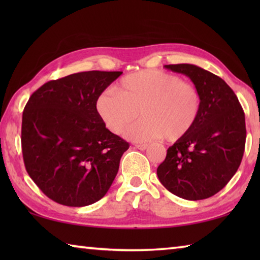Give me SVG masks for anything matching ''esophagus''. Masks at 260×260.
I'll use <instances>...</instances> for the list:
<instances>
[{
    "instance_id": "34e87169",
    "label": "esophagus",
    "mask_w": 260,
    "mask_h": 260,
    "mask_svg": "<svg viewBox=\"0 0 260 260\" xmlns=\"http://www.w3.org/2000/svg\"><path fill=\"white\" fill-rule=\"evenodd\" d=\"M135 148L140 149V150H146V149L148 148V144H146V143H138V144H135Z\"/></svg>"
}]
</instances>
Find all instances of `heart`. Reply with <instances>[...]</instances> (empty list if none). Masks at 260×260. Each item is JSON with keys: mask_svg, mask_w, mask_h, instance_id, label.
I'll list each match as a JSON object with an SVG mask.
<instances>
[{"mask_svg": "<svg viewBox=\"0 0 260 260\" xmlns=\"http://www.w3.org/2000/svg\"><path fill=\"white\" fill-rule=\"evenodd\" d=\"M202 105V94L192 82L157 70L128 74L114 90H104L96 100L99 116L114 134L122 133L139 112L141 119L126 129L125 136L140 142L184 138L199 121Z\"/></svg>", "mask_w": 260, "mask_h": 260, "instance_id": "b5f03b06", "label": "heart"}]
</instances>
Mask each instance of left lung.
Masks as SVG:
<instances>
[{
	"instance_id": "left-lung-1",
	"label": "left lung",
	"mask_w": 260,
	"mask_h": 260,
	"mask_svg": "<svg viewBox=\"0 0 260 260\" xmlns=\"http://www.w3.org/2000/svg\"><path fill=\"white\" fill-rule=\"evenodd\" d=\"M190 78L199 88L203 105L190 133L167 149L157 175L167 190L181 199H209L236 173L244 153V111L227 83L192 64L165 65Z\"/></svg>"
}]
</instances>
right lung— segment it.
<instances>
[{"instance_id": "add662e5", "label": "right lung", "mask_w": 260, "mask_h": 260, "mask_svg": "<svg viewBox=\"0 0 260 260\" xmlns=\"http://www.w3.org/2000/svg\"><path fill=\"white\" fill-rule=\"evenodd\" d=\"M122 72L88 71L42 85L21 122V150L30 179L56 203L86 206L108 192L128 142L105 127L96 100Z\"/></svg>"}]
</instances>
